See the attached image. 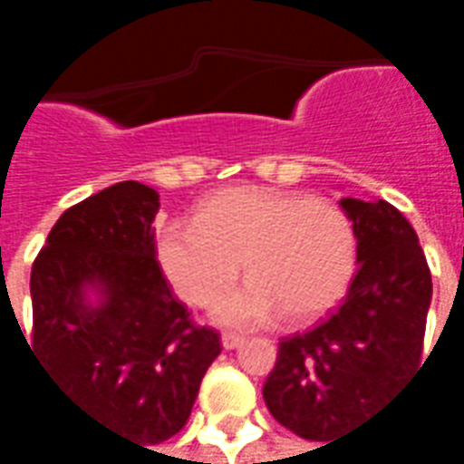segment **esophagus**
Segmentation results:
<instances>
[{"instance_id":"obj_1","label":"esophagus","mask_w":464,"mask_h":464,"mask_svg":"<svg viewBox=\"0 0 464 464\" xmlns=\"http://www.w3.org/2000/svg\"><path fill=\"white\" fill-rule=\"evenodd\" d=\"M221 345L226 350H236L243 345V335H236V333H223Z\"/></svg>"}]
</instances>
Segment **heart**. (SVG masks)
I'll return each mask as SVG.
<instances>
[{"label":"heart","instance_id":"b5f03b06","mask_svg":"<svg viewBox=\"0 0 464 464\" xmlns=\"http://www.w3.org/2000/svg\"><path fill=\"white\" fill-rule=\"evenodd\" d=\"M159 266L191 305H211L240 272L244 284L213 308L226 328H261L285 315L308 323L348 291L355 233L341 206L303 193L233 186L198 206L196 223H171L159 236Z\"/></svg>","mask_w":464,"mask_h":464}]
</instances>
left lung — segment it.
Here are the masks:
<instances>
[{"label": "left lung", "instance_id": "1", "mask_svg": "<svg viewBox=\"0 0 464 464\" xmlns=\"http://www.w3.org/2000/svg\"><path fill=\"white\" fill-rule=\"evenodd\" d=\"M358 271L318 328L281 343L263 398L283 428L315 442L341 440L418 370L432 278L418 233L388 201L341 198Z\"/></svg>", "mask_w": 464, "mask_h": 464}]
</instances>
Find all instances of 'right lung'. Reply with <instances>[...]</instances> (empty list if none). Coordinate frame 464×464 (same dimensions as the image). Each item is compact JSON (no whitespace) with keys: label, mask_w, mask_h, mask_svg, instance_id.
<instances>
[{"label":"right lung","mask_w":464,"mask_h":464,"mask_svg":"<svg viewBox=\"0 0 464 464\" xmlns=\"http://www.w3.org/2000/svg\"><path fill=\"white\" fill-rule=\"evenodd\" d=\"M159 208L151 186L114 183L62 213L32 268L46 378L141 448L186 425L221 353L218 333L193 325L156 263Z\"/></svg>","instance_id":"right-lung-1"}]
</instances>
